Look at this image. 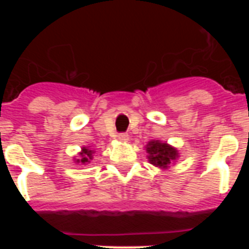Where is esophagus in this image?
I'll return each instance as SVG.
<instances>
[{
	"label": "esophagus",
	"instance_id": "esophagus-1",
	"mask_svg": "<svg viewBox=\"0 0 249 249\" xmlns=\"http://www.w3.org/2000/svg\"><path fill=\"white\" fill-rule=\"evenodd\" d=\"M128 138H129V136L127 135V133H120V135H118V140L122 141V142H127V141H128Z\"/></svg>",
	"mask_w": 249,
	"mask_h": 249
}]
</instances>
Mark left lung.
Segmentation results:
<instances>
[{"label": "left lung", "instance_id": "8db88e82", "mask_svg": "<svg viewBox=\"0 0 249 249\" xmlns=\"http://www.w3.org/2000/svg\"><path fill=\"white\" fill-rule=\"evenodd\" d=\"M144 148L149 163L160 169H168V167L175 163L179 157L178 149L176 147L160 140L149 141Z\"/></svg>", "mask_w": 249, "mask_h": 249}]
</instances>
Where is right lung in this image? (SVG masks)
<instances>
[{
	"label": "right lung",
	"instance_id": "right-lung-1",
	"mask_svg": "<svg viewBox=\"0 0 249 249\" xmlns=\"http://www.w3.org/2000/svg\"><path fill=\"white\" fill-rule=\"evenodd\" d=\"M94 149H91L89 147H82L81 152H78V157H74L73 160L74 163H81V164H87L93 160Z\"/></svg>",
	"mask_w": 249,
	"mask_h": 249
}]
</instances>
